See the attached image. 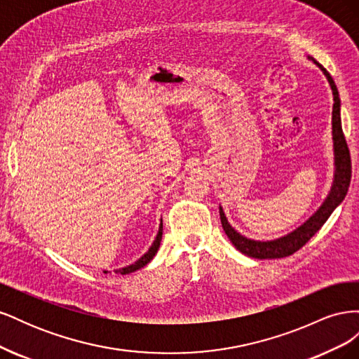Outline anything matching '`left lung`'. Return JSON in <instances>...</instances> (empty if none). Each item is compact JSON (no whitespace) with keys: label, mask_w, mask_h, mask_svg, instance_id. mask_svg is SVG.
Listing matches in <instances>:
<instances>
[{"label":"left lung","mask_w":359,"mask_h":359,"mask_svg":"<svg viewBox=\"0 0 359 359\" xmlns=\"http://www.w3.org/2000/svg\"><path fill=\"white\" fill-rule=\"evenodd\" d=\"M316 66L322 70V73L327 76L328 83L332 90V97H334V104H332V147H334V180H332V186L328 193V196L325 198L323 203L319 206L318 211L314 212L309 220L304 222L301 226H298L297 229H293L292 232L276 238V240H269V241H257L252 240V238H247L241 235L240 232H236L231 223L227 222L224 211L222 206H219L220 210V220L223 231L229 238L231 243L235 245L236 250L245 256L255 257V259H280V257H286L290 256L299 250L304 244H306L310 238L316 233L323 223L328 220V217L332 214V211L339 206L343 199L346 198L347 189H349L351 184V177H352V165H351V154H349V148H347L346 139L343 135V128H341V115H340V97H339V90L331 78V74L325 70L320 64L309 57Z\"/></svg>","instance_id":"obj_1"}]
</instances>
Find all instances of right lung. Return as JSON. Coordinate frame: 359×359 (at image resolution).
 Instances as JSON below:
<instances>
[{"label": "right lung", "mask_w": 359, "mask_h": 359, "mask_svg": "<svg viewBox=\"0 0 359 359\" xmlns=\"http://www.w3.org/2000/svg\"><path fill=\"white\" fill-rule=\"evenodd\" d=\"M161 235H163V220H160V226H158L157 236H156L154 243L151 244V247L148 248V252H147L142 257H139L135 264H132V265H127V266H124V268L115 269V273H119V274H123V276H124V274H130V273H135V271H137V269H140V268H144L148 262H151V259H153V257L156 256L157 250H158V247H160ZM104 273H106V271H104Z\"/></svg>", "instance_id": "obj_1"}]
</instances>
